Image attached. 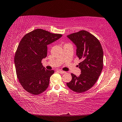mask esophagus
Returning a JSON list of instances; mask_svg holds the SVG:
<instances>
[{"label": "esophagus", "mask_w": 122, "mask_h": 122, "mask_svg": "<svg viewBox=\"0 0 122 122\" xmlns=\"http://www.w3.org/2000/svg\"><path fill=\"white\" fill-rule=\"evenodd\" d=\"M58 72H59V73H60L61 74H64V73H66V72L63 71H62V70H58Z\"/></svg>", "instance_id": "esophagus-1"}]
</instances>
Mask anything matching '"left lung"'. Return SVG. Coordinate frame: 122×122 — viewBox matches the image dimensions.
Wrapping results in <instances>:
<instances>
[{
    "mask_svg": "<svg viewBox=\"0 0 122 122\" xmlns=\"http://www.w3.org/2000/svg\"><path fill=\"white\" fill-rule=\"evenodd\" d=\"M76 46V56L81 62L79 76L71 73L72 80L67 86L76 93L90 89L97 81L103 67V51L99 40L85 30H81L67 36Z\"/></svg>",
    "mask_w": 122,
    "mask_h": 122,
    "instance_id": "left-lung-1",
    "label": "left lung"
}]
</instances>
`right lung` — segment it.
<instances>
[{"label": "right lung", "instance_id": "1", "mask_svg": "<svg viewBox=\"0 0 122 122\" xmlns=\"http://www.w3.org/2000/svg\"><path fill=\"white\" fill-rule=\"evenodd\" d=\"M62 36L37 29L27 33L19 42L15 56L16 74L21 86L30 94H40L48 88L54 71L46 69L41 61L47 56V45Z\"/></svg>", "mask_w": 122, "mask_h": 122}]
</instances>
